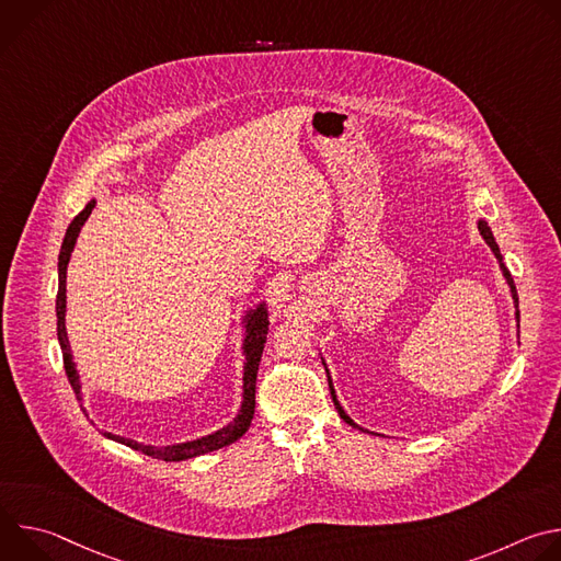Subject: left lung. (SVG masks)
Instances as JSON below:
<instances>
[{"instance_id": "left-lung-1", "label": "left lung", "mask_w": 561, "mask_h": 561, "mask_svg": "<svg viewBox=\"0 0 561 561\" xmlns=\"http://www.w3.org/2000/svg\"><path fill=\"white\" fill-rule=\"evenodd\" d=\"M477 228H479V234H482V239L484 242L489 244V249L493 251V255L497 257V264H500V271H502V275H504V279H506V284H508V290H511V299H513V306H515V324H517V340H519V297H517V290H515V284H513V277H511V273H508V268H506V264H504V257H502V251H500V247H497V242H495V237H493V230H491V226L486 224V219H477ZM322 355V353H319ZM322 364H324V368H327V377H329V388H331V397H333V404H335V411L340 413V417L348 424V426H353V428H357V431H362V433H368V435H377V433H373V431H368V428H362L359 424H355L353 420H351V415L344 411V407L340 404V399H337V392H335V383H333V379H331V370H329V366H327V359L322 357Z\"/></svg>"}]
</instances>
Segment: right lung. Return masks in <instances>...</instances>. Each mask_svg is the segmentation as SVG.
I'll return each mask as SVG.
<instances>
[{"instance_id": "obj_1", "label": "right lung", "mask_w": 561, "mask_h": 561, "mask_svg": "<svg viewBox=\"0 0 561 561\" xmlns=\"http://www.w3.org/2000/svg\"><path fill=\"white\" fill-rule=\"evenodd\" d=\"M95 199H91L87 204V208L79 213L70 226L66 228L64 234V242L59 249V257H57V299H55V312H57V340L61 346V355H64V368L68 375V381L77 394V402L82 407L84 402V392H82V383H79V370L75 366L72 353H70V342H68V331H66V271H68V262L70 255L75 251L77 244V237L82 232V226L87 224V219L91 217L93 208H95ZM268 324H271V310L266 301H257L253 306H249L242 317H239V327H242V355H244V373H242V404H239L237 415L221 428L195 437V439H186V442H178V444H169V446H152V444H141L122 435H113L102 431L104 437L124 444L133 450H139L152 459H162V461H186L213 450H219L224 446H230L232 442H237L242 437L255 415V383H257V368H260V359L264 353V344H266V333H268ZM84 415L87 409L82 407Z\"/></svg>"}]
</instances>
